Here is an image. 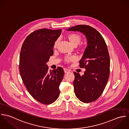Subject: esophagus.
<instances>
[{"label":"esophagus","instance_id":"obj_1","mask_svg":"<svg viewBox=\"0 0 129 129\" xmlns=\"http://www.w3.org/2000/svg\"><path fill=\"white\" fill-rule=\"evenodd\" d=\"M64 70L65 73H69L70 72V70L68 69H67V68H64Z\"/></svg>","mask_w":129,"mask_h":129}]
</instances>
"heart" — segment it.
I'll return each mask as SVG.
<instances>
[{"instance_id":"1","label":"heart","mask_w":129,"mask_h":129,"mask_svg":"<svg viewBox=\"0 0 129 129\" xmlns=\"http://www.w3.org/2000/svg\"><path fill=\"white\" fill-rule=\"evenodd\" d=\"M66 38L69 40V41L71 43V44H72L74 46H76L78 45L82 40V36L80 34L76 33H72L68 34L66 36ZM58 43L59 40H56L54 44V48H56L57 47ZM77 49L80 51H84L85 50V47L80 45L78 47ZM76 60L77 58L75 56H67L64 58V61L67 63L74 62Z\"/></svg>"}]
</instances>
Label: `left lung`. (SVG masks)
<instances>
[{
  "instance_id": "left-lung-1",
  "label": "left lung",
  "mask_w": 129,
  "mask_h": 129,
  "mask_svg": "<svg viewBox=\"0 0 129 129\" xmlns=\"http://www.w3.org/2000/svg\"><path fill=\"white\" fill-rule=\"evenodd\" d=\"M68 31H80L87 39V46L79 61V67L86 71L82 76L74 72L73 85L78 99L91 103L102 95L109 77L110 60L107 46L101 34L91 26L79 25Z\"/></svg>"
}]
</instances>
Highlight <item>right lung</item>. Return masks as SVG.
Returning a JSON list of instances; mask_svg holds the SVG:
<instances>
[{"label":"right lung","instance_id":"obj_1","mask_svg":"<svg viewBox=\"0 0 129 129\" xmlns=\"http://www.w3.org/2000/svg\"><path fill=\"white\" fill-rule=\"evenodd\" d=\"M62 30L40 29L31 33L21 47L19 72L29 93L38 102L49 105L59 97L64 72L61 67L50 72L46 65L53 54L55 41Z\"/></svg>","mask_w":129,"mask_h":129}]
</instances>
